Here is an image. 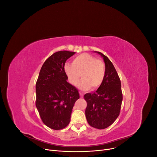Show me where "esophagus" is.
Listing matches in <instances>:
<instances>
[{
    "label": "esophagus",
    "mask_w": 157,
    "mask_h": 157,
    "mask_svg": "<svg viewBox=\"0 0 157 157\" xmlns=\"http://www.w3.org/2000/svg\"><path fill=\"white\" fill-rule=\"evenodd\" d=\"M79 94H80V97L81 98H83V95H84V94H83V92L80 91V92H79Z\"/></svg>",
    "instance_id": "obj_1"
}]
</instances>
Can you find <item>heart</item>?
<instances>
[{
  "mask_svg": "<svg viewBox=\"0 0 157 157\" xmlns=\"http://www.w3.org/2000/svg\"><path fill=\"white\" fill-rule=\"evenodd\" d=\"M64 72L71 84L75 86L79 81L80 75L82 79L78 84L82 90L98 88L102 84L105 76V64L101 59L87 53H83L74 58L73 64L66 63Z\"/></svg>",
  "mask_w": 157,
  "mask_h": 157,
  "instance_id": "obj_1",
  "label": "heart"
}]
</instances>
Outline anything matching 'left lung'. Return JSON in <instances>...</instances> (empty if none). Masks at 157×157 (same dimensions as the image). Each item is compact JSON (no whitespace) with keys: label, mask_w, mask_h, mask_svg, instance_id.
I'll return each mask as SVG.
<instances>
[{"label":"left lung","mask_w":157,"mask_h":157,"mask_svg":"<svg viewBox=\"0 0 157 157\" xmlns=\"http://www.w3.org/2000/svg\"><path fill=\"white\" fill-rule=\"evenodd\" d=\"M96 52L103 58L105 76L102 84L96 92L84 96L87 103L85 115L92 127L105 129L111 126L119 115L122 92L120 78L112 62L101 52Z\"/></svg>","instance_id":"8db88e82"}]
</instances>
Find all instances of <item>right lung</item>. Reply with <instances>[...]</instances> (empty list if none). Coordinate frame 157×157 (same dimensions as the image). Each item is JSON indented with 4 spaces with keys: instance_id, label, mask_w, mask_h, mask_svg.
<instances>
[{
    "instance_id": "add662e5",
    "label": "right lung",
    "mask_w": 157,
    "mask_h": 157,
    "mask_svg": "<svg viewBox=\"0 0 157 157\" xmlns=\"http://www.w3.org/2000/svg\"><path fill=\"white\" fill-rule=\"evenodd\" d=\"M75 52L59 51L42 65L36 83V107L44 124L51 129H63L71 121L77 89L67 82L64 65Z\"/></svg>"
}]
</instances>
